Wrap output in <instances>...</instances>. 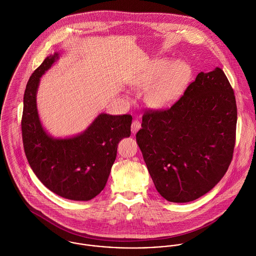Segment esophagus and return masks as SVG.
<instances>
[{
  "label": "esophagus",
  "instance_id": "esophagus-1",
  "mask_svg": "<svg viewBox=\"0 0 256 256\" xmlns=\"http://www.w3.org/2000/svg\"><path fill=\"white\" fill-rule=\"evenodd\" d=\"M141 129V122L138 120H134L131 124V131L133 134H136Z\"/></svg>",
  "mask_w": 256,
  "mask_h": 256
}]
</instances>
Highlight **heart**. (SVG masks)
I'll list each match as a JSON object with an SVG mask.
<instances>
[{
    "label": "heart",
    "instance_id": "b5f03b06",
    "mask_svg": "<svg viewBox=\"0 0 256 256\" xmlns=\"http://www.w3.org/2000/svg\"><path fill=\"white\" fill-rule=\"evenodd\" d=\"M190 76L191 68L187 63L162 58L152 61L134 84L146 90L145 100L150 106L164 108L180 98Z\"/></svg>",
    "mask_w": 256,
    "mask_h": 256
}]
</instances>
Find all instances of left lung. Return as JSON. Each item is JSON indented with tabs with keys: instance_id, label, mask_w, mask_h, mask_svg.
<instances>
[{
	"instance_id": "obj_1",
	"label": "left lung",
	"mask_w": 256,
	"mask_h": 256,
	"mask_svg": "<svg viewBox=\"0 0 256 256\" xmlns=\"http://www.w3.org/2000/svg\"><path fill=\"white\" fill-rule=\"evenodd\" d=\"M234 90L222 69L198 74L172 108L146 110L137 144L158 192L186 203L226 172L236 144Z\"/></svg>"
}]
</instances>
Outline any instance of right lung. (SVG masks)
I'll return each instance as SVG.
<instances>
[{
	"mask_svg": "<svg viewBox=\"0 0 256 256\" xmlns=\"http://www.w3.org/2000/svg\"><path fill=\"white\" fill-rule=\"evenodd\" d=\"M57 59V53L48 56L26 84L22 118L24 152L38 180L49 190L66 199L88 201L106 187L118 143L131 135L132 116L102 113L78 136H49L38 117L37 88L40 76Z\"/></svg>",
	"mask_w": 256,
	"mask_h": 256,
	"instance_id": "obj_1",
	"label": "right lung"
}]
</instances>
